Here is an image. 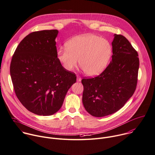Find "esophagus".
Returning <instances> with one entry per match:
<instances>
[{"label":"esophagus","instance_id":"esophagus-1","mask_svg":"<svg viewBox=\"0 0 155 155\" xmlns=\"http://www.w3.org/2000/svg\"><path fill=\"white\" fill-rule=\"evenodd\" d=\"M77 81H81V78L80 76H77Z\"/></svg>","mask_w":155,"mask_h":155}]
</instances>
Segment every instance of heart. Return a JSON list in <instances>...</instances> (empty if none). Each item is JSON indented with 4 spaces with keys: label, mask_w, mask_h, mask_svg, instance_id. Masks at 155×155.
I'll use <instances>...</instances> for the list:
<instances>
[{
    "label": "heart",
    "mask_w": 155,
    "mask_h": 155,
    "mask_svg": "<svg viewBox=\"0 0 155 155\" xmlns=\"http://www.w3.org/2000/svg\"><path fill=\"white\" fill-rule=\"evenodd\" d=\"M113 54V48L106 39L87 33L76 36L66 43V48H59L57 57L62 66L72 71L79 63L84 74L94 77L107 68Z\"/></svg>",
    "instance_id": "heart-1"
}]
</instances>
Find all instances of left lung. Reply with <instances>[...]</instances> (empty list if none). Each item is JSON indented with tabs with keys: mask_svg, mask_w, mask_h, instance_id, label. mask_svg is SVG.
<instances>
[{
	"mask_svg": "<svg viewBox=\"0 0 155 155\" xmlns=\"http://www.w3.org/2000/svg\"><path fill=\"white\" fill-rule=\"evenodd\" d=\"M112 60L98 76L82 79V101L85 110L94 117L112 114L122 108L137 86L139 60L128 40L114 34Z\"/></svg>",
	"mask_w": 155,
	"mask_h": 155,
	"instance_id": "left-lung-1",
	"label": "left lung"
}]
</instances>
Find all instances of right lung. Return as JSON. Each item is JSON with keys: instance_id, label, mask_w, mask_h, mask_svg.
<instances>
[{"instance_id": "add662e5", "label": "right lung", "mask_w": 155, "mask_h": 155, "mask_svg": "<svg viewBox=\"0 0 155 155\" xmlns=\"http://www.w3.org/2000/svg\"><path fill=\"white\" fill-rule=\"evenodd\" d=\"M58 33L57 30L30 33L19 44L10 64L18 98L29 111L39 116L56 113L77 80L57 59Z\"/></svg>"}]
</instances>
